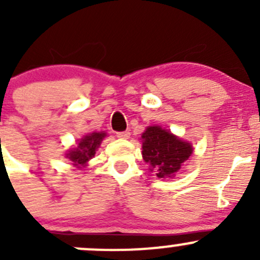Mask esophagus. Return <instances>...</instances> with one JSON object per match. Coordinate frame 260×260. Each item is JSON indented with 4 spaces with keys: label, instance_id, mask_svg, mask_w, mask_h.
I'll return each mask as SVG.
<instances>
[{
    "label": "esophagus",
    "instance_id": "1",
    "mask_svg": "<svg viewBox=\"0 0 260 260\" xmlns=\"http://www.w3.org/2000/svg\"><path fill=\"white\" fill-rule=\"evenodd\" d=\"M131 136L129 131H124V132H118L117 133V137L120 138V140H128Z\"/></svg>",
    "mask_w": 260,
    "mask_h": 260
}]
</instances>
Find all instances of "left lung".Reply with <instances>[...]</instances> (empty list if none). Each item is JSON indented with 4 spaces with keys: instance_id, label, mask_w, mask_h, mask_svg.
<instances>
[{
    "instance_id": "1",
    "label": "left lung",
    "mask_w": 260,
    "mask_h": 260,
    "mask_svg": "<svg viewBox=\"0 0 260 260\" xmlns=\"http://www.w3.org/2000/svg\"><path fill=\"white\" fill-rule=\"evenodd\" d=\"M142 157L158 179H172L192 154L191 143L159 125L147 127L141 137Z\"/></svg>"
}]
</instances>
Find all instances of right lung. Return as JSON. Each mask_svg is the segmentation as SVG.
Returning a JSON list of instances; mask_svg holds the SVG:
<instances>
[{
  "label": "right lung",
  "instance_id": "obj_1",
  "mask_svg": "<svg viewBox=\"0 0 260 260\" xmlns=\"http://www.w3.org/2000/svg\"><path fill=\"white\" fill-rule=\"evenodd\" d=\"M106 136V132H93L84 136L79 141L78 146L68 152L67 158L72 161L73 166L81 169V167H84L88 164L89 159L93 158L95 151L99 148L102 141H103Z\"/></svg>",
  "mask_w": 260,
  "mask_h": 260
}]
</instances>
